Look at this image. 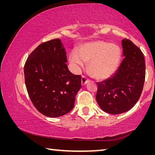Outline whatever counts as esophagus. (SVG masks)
<instances>
[{
	"instance_id": "obj_1",
	"label": "esophagus",
	"mask_w": 155,
	"mask_h": 155,
	"mask_svg": "<svg viewBox=\"0 0 155 155\" xmlns=\"http://www.w3.org/2000/svg\"><path fill=\"white\" fill-rule=\"evenodd\" d=\"M89 82V79H87V77H84L83 76L82 78H81V85H85Z\"/></svg>"
}]
</instances>
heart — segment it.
<instances>
[{
  "instance_id": "heart-1",
  "label": "heart",
  "mask_w": 155,
  "mask_h": 155,
  "mask_svg": "<svg viewBox=\"0 0 155 155\" xmlns=\"http://www.w3.org/2000/svg\"><path fill=\"white\" fill-rule=\"evenodd\" d=\"M121 58L119 46L102 40L86 42L78 47V51H73L69 54V61L75 70L89 62V72L98 80L111 77L118 69Z\"/></svg>"
}]
</instances>
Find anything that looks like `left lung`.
<instances>
[{
  "mask_svg": "<svg viewBox=\"0 0 155 155\" xmlns=\"http://www.w3.org/2000/svg\"><path fill=\"white\" fill-rule=\"evenodd\" d=\"M123 57L118 70L112 77L97 83L96 101L110 114L128 111L137 103L142 92L146 75L144 56L130 40L122 41Z\"/></svg>",
  "mask_w": 155,
  "mask_h": 155,
  "instance_id": "8db88e82",
  "label": "left lung"
}]
</instances>
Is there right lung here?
<instances>
[{"mask_svg": "<svg viewBox=\"0 0 155 155\" xmlns=\"http://www.w3.org/2000/svg\"><path fill=\"white\" fill-rule=\"evenodd\" d=\"M66 52L60 39L39 45L24 67L25 85L31 101L50 117L65 115L73 109L81 87V77L68 70Z\"/></svg>", "mask_w": 155, "mask_h": 155, "instance_id": "right-lung-1", "label": "right lung"}]
</instances>
